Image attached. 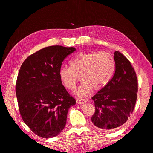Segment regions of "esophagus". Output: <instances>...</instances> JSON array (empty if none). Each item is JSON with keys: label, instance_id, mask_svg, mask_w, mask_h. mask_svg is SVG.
<instances>
[{"label": "esophagus", "instance_id": "1", "mask_svg": "<svg viewBox=\"0 0 153 153\" xmlns=\"http://www.w3.org/2000/svg\"><path fill=\"white\" fill-rule=\"evenodd\" d=\"M87 101L84 100H76V103L78 104H84L86 103Z\"/></svg>", "mask_w": 153, "mask_h": 153}]
</instances>
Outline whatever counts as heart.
Returning a JSON list of instances; mask_svg holds the SVG:
<instances>
[{
  "mask_svg": "<svg viewBox=\"0 0 153 153\" xmlns=\"http://www.w3.org/2000/svg\"><path fill=\"white\" fill-rule=\"evenodd\" d=\"M69 68H60V79L66 88L73 91L79 77L82 83L75 94L81 98L89 95L92 88L96 91L103 88L115 69L114 57L108 52L78 53L69 61Z\"/></svg>",
  "mask_w": 153,
  "mask_h": 153,
  "instance_id": "heart-1",
  "label": "heart"
}]
</instances>
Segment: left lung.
<instances>
[{"mask_svg": "<svg viewBox=\"0 0 153 153\" xmlns=\"http://www.w3.org/2000/svg\"><path fill=\"white\" fill-rule=\"evenodd\" d=\"M114 75L92 97L96 108L91 117L94 126L103 131L116 128L126 123L136 103L138 82L136 73L128 59L114 52Z\"/></svg>", "mask_w": 153, "mask_h": 153, "instance_id": "obj_1", "label": "left lung"}]
</instances>
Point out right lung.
Instances as JSON below:
<instances>
[{
  "instance_id": "right-lung-1",
  "label": "right lung",
  "mask_w": 153,
  "mask_h": 153,
  "mask_svg": "<svg viewBox=\"0 0 153 153\" xmlns=\"http://www.w3.org/2000/svg\"><path fill=\"white\" fill-rule=\"evenodd\" d=\"M73 47L50 46L30 55L23 62L16 95L23 121L37 135L52 138L65 127L69 108L76 101L62 84L59 71Z\"/></svg>"
}]
</instances>
